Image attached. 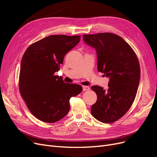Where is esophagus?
Listing matches in <instances>:
<instances>
[{
	"label": "esophagus",
	"mask_w": 157,
	"mask_h": 157,
	"mask_svg": "<svg viewBox=\"0 0 157 157\" xmlns=\"http://www.w3.org/2000/svg\"><path fill=\"white\" fill-rule=\"evenodd\" d=\"M82 90H83V91H88V90H90V87L86 86H83Z\"/></svg>",
	"instance_id": "34e87169"
}]
</instances>
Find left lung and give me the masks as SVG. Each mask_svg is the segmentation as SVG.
Here are the masks:
<instances>
[{
  "mask_svg": "<svg viewBox=\"0 0 157 157\" xmlns=\"http://www.w3.org/2000/svg\"><path fill=\"white\" fill-rule=\"evenodd\" d=\"M83 40L96 50L99 72L109 78L107 90L92 86L98 99L91 113L103 123L115 122L125 115L135 99L140 80L138 59L132 47L113 33L84 35Z\"/></svg>",
  "mask_w": 157,
  "mask_h": 157,
  "instance_id": "left-lung-1",
  "label": "left lung"
}]
</instances>
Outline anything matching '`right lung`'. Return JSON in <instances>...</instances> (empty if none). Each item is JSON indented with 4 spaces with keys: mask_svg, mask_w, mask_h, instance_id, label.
<instances>
[{
    "mask_svg": "<svg viewBox=\"0 0 157 157\" xmlns=\"http://www.w3.org/2000/svg\"><path fill=\"white\" fill-rule=\"evenodd\" d=\"M80 40V35H50L31 44L22 57L20 92L29 110L41 121L53 123L63 118L69 111L70 98L82 91L80 85L65 83L54 75Z\"/></svg>",
    "mask_w": 157,
    "mask_h": 157,
    "instance_id": "1",
    "label": "right lung"
}]
</instances>
